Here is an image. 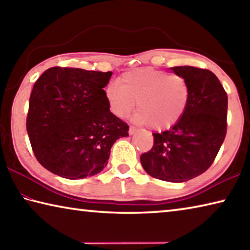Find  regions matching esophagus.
<instances>
[{"label": "esophagus", "instance_id": "obj_1", "mask_svg": "<svg viewBox=\"0 0 250 250\" xmlns=\"http://www.w3.org/2000/svg\"><path fill=\"white\" fill-rule=\"evenodd\" d=\"M137 131H138V129H137V128H135V126H133V125H131V126H130V128H129V134H131V135H132V134H134L135 132H137Z\"/></svg>", "mask_w": 250, "mask_h": 250}]
</instances>
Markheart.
Listing matches in <instances>:
<instances>
[{
  "label": "heart",
  "instance_id": "heart-1",
  "mask_svg": "<svg viewBox=\"0 0 250 250\" xmlns=\"http://www.w3.org/2000/svg\"><path fill=\"white\" fill-rule=\"evenodd\" d=\"M108 107L118 118H125L137 103L134 120L162 130L176 124L188 108L191 89L183 76L153 68L128 71L119 84L109 83L104 90Z\"/></svg>",
  "mask_w": 250,
  "mask_h": 250
}]
</instances>
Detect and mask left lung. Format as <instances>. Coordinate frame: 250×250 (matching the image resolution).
<instances>
[{
  "label": "left lung",
  "instance_id": "obj_1",
  "mask_svg": "<svg viewBox=\"0 0 250 250\" xmlns=\"http://www.w3.org/2000/svg\"><path fill=\"white\" fill-rule=\"evenodd\" d=\"M191 89L183 116L171 129L153 133V146L140 156L155 179L185 182L201 175L218 153L227 132V94L210 70L192 66L171 68Z\"/></svg>",
  "mask_w": 250,
  "mask_h": 250
}]
</instances>
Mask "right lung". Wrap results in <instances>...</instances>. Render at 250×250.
<instances>
[{
	"label": "right lung",
	"mask_w": 250,
	"mask_h": 250,
	"mask_svg": "<svg viewBox=\"0 0 250 250\" xmlns=\"http://www.w3.org/2000/svg\"><path fill=\"white\" fill-rule=\"evenodd\" d=\"M112 73L52 67L34 84L26 130L45 168L69 180L92 176L107 166L129 125L110 112L104 88Z\"/></svg>",
	"instance_id": "add662e5"
}]
</instances>
